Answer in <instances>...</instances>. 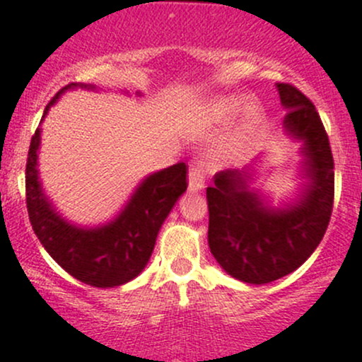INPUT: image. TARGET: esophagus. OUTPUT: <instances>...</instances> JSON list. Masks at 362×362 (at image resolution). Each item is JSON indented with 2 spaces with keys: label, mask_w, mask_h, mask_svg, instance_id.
<instances>
[{
  "label": "esophagus",
  "mask_w": 362,
  "mask_h": 362,
  "mask_svg": "<svg viewBox=\"0 0 362 362\" xmlns=\"http://www.w3.org/2000/svg\"><path fill=\"white\" fill-rule=\"evenodd\" d=\"M205 162L197 160L191 164V170H189V189L191 191H200L205 185Z\"/></svg>",
  "instance_id": "34e87169"
}]
</instances>
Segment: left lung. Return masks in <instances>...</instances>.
Instances as JSON below:
<instances>
[{"mask_svg": "<svg viewBox=\"0 0 362 362\" xmlns=\"http://www.w3.org/2000/svg\"><path fill=\"white\" fill-rule=\"evenodd\" d=\"M288 110L284 128L302 141L305 187L295 202L272 207L250 189L248 171H218L207 187L209 246L234 279L268 284L289 275L316 250L334 207V158L313 101L291 83H276Z\"/></svg>", "mask_w": 362, "mask_h": 362, "instance_id": "8db88e82", "label": "left lung"}]
</instances>
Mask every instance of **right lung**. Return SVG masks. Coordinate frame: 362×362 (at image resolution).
Segmentation results:
<instances>
[{
  "instance_id": "obj_1",
  "label": "right lung",
  "mask_w": 362,
  "mask_h": 362,
  "mask_svg": "<svg viewBox=\"0 0 362 362\" xmlns=\"http://www.w3.org/2000/svg\"><path fill=\"white\" fill-rule=\"evenodd\" d=\"M74 87L93 89L86 83H69L53 96L44 116L64 90ZM39 144L40 130L37 128L26 158L25 182L28 218L40 245L71 276L93 288L130 282L148 264L162 223L187 189L185 162L144 178L116 219L96 228H82L64 219L44 194L37 171Z\"/></svg>"
}]
</instances>
